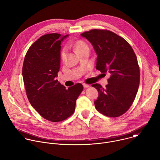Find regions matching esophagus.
<instances>
[{
    "mask_svg": "<svg viewBox=\"0 0 160 160\" xmlns=\"http://www.w3.org/2000/svg\"><path fill=\"white\" fill-rule=\"evenodd\" d=\"M83 86L84 88H88V87H90L89 85H87V84H85V83H83Z\"/></svg>",
    "mask_w": 160,
    "mask_h": 160,
    "instance_id": "obj_1",
    "label": "esophagus"
}]
</instances>
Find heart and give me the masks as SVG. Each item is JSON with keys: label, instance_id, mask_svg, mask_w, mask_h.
Segmentation results:
<instances>
[{"label": "heart", "instance_id": "obj_1", "mask_svg": "<svg viewBox=\"0 0 160 160\" xmlns=\"http://www.w3.org/2000/svg\"><path fill=\"white\" fill-rule=\"evenodd\" d=\"M74 47H75V49L76 50L77 52L83 49V48H88V45L87 44V43L85 42H84L83 41H78L77 42H75V45H74ZM65 56H66V49L64 48L61 51V58L62 60H64L65 58Z\"/></svg>", "mask_w": 160, "mask_h": 160}]
</instances>
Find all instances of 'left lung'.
Instances as JSON below:
<instances>
[{
  "instance_id": "left-lung-1",
  "label": "left lung",
  "mask_w": 160,
  "mask_h": 160,
  "mask_svg": "<svg viewBox=\"0 0 160 160\" xmlns=\"http://www.w3.org/2000/svg\"><path fill=\"white\" fill-rule=\"evenodd\" d=\"M80 35L93 46L96 69L111 74L105 88L92 85L98 92L95 108L106 116L119 117L129 109L138 90L140 73L135 53L124 38L108 30L93 29Z\"/></svg>"
}]
</instances>
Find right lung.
<instances>
[{"label": "right lung", "mask_w": 160, "mask_h": 160, "mask_svg": "<svg viewBox=\"0 0 160 160\" xmlns=\"http://www.w3.org/2000/svg\"><path fill=\"white\" fill-rule=\"evenodd\" d=\"M68 36L52 33L40 37L29 48L22 67L30 103L43 118L51 122L62 121L72 116L83 90L81 83L66 89L56 78L60 68L61 44Z\"/></svg>", "instance_id": "right-lung-1"}]
</instances>
